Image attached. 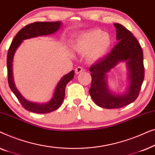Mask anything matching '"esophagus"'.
I'll list each match as a JSON object with an SVG mask.
<instances>
[{
  "label": "esophagus",
  "mask_w": 155,
  "mask_h": 155,
  "mask_svg": "<svg viewBox=\"0 0 155 155\" xmlns=\"http://www.w3.org/2000/svg\"><path fill=\"white\" fill-rule=\"evenodd\" d=\"M83 71H84V69L80 66H78V68H75V73L77 74H79V73H82V72H83Z\"/></svg>",
  "instance_id": "esophagus-1"
}]
</instances>
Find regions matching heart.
I'll use <instances>...</instances> for the list:
<instances>
[{
	"mask_svg": "<svg viewBox=\"0 0 155 155\" xmlns=\"http://www.w3.org/2000/svg\"><path fill=\"white\" fill-rule=\"evenodd\" d=\"M111 39L107 32L94 29L84 31L73 40L72 48L80 54H85L88 61L94 62L102 58L109 51Z\"/></svg>",
	"mask_w": 155,
	"mask_h": 155,
	"instance_id": "heart-1",
	"label": "heart"
}]
</instances>
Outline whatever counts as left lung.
Listing matches in <instances>:
<instances>
[{"instance_id": "obj_1", "label": "left lung", "mask_w": 155, "mask_h": 155, "mask_svg": "<svg viewBox=\"0 0 155 155\" xmlns=\"http://www.w3.org/2000/svg\"><path fill=\"white\" fill-rule=\"evenodd\" d=\"M114 25L118 42L109 54L90 68L92 84L89 92L94 102L105 109H118L133 102L138 97L145 75L140 44L126 27L118 23ZM121 62L127 64L129 84L126 92L119 95L109 90L107 74Z\"/></svg>"}]
</instances>
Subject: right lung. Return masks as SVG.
Listing matches in <instances>:
<instances>
[{
	"instance_id": "add662e5",
	"label": "right lung",
	"mask_w": 155,
	"mask_h": 155,
	"mask_svg": "<svg viewBox=\"0 0 155 155\" xmlns=\"http://www.w3.org/2000/svg\"><path fill=\"white\" fill-rule=\"evenodd\" d=\"M62 22H35L23 27L17 34L8 49L7 56L8 80L10 90L14 93L19 101L25 109L37 114H47L58 109L65 97L66 84L74 78V71L66 74L59 80L55 89L54 95L49 101L39 104L27 100L16 88L12 75V61L16 50L25 39L30 38L50 35L59 30Z\"/></svg>"
}]
</instances>
